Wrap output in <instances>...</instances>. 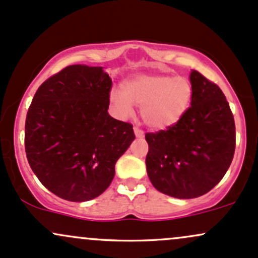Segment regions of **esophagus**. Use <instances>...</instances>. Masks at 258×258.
I'll list each match as a JSON object with an SVG mask.
<instances>
[{
	"label": "esophagus",
	"instance_id": "1",
	"mask_svg": "<svg viewBox=\"0 0 258 258\" xmlns=\"http://www.w3.org/2000/svg\"><path fill=\"white\" fill-rule=\"evenodd\" d=\"M134 134L137 138H144V132L140 128H138V126L134 128Z\"/></svg>",
	"mask_w": 258,
	"mask_h": 258
}]
</instances>
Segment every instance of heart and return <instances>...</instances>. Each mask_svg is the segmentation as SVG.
<instances>
[{
    "instance_id": "b5f03b06",
    "label": "heart",
    "mask_w": 258,
    "mask_h": 258,
    "mask_svg": "<svg viewBox=\"0 0 258 258\" xmlns=\"http://www.w3.org/2000/svg\"><path fill=\"white\" fill-rule=\"evenodd\" d=\"M192 82L184 76L140 74L123 82L120 92H112L110 102L123 115L140 108L146 125L166 129L179 120L190 106Z\"/></svg>"
}]
</instances>
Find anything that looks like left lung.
<instances>
[{
	"label": "left lung",
	"mask_w": 258,
	"mask_h": 258,
	"mask_svg": "<svg viewBox=\"0 0 258 258\" xmlns=\"http://www.w3.org/2000/svg\"><path fill=\"white\" fill-rule=\"evenodd\" d=\"M190 107L166 130L146 133V171L159 192L179 199L201 197L217 185L235 152V121L218 85L198 71L189 76Z\"/></svg>",
	"instance_id": "obj_1"
}]
</instances>
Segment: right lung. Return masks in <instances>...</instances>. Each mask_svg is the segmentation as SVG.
<instances>
[{
    "mask_svg": "<svg viewBox=\"0 0 258 258\" xmlns=\"http://www.w3.org/2000/svg\"><path fill=\"white\" fill-rule=\"evenodd\" d=\"M110 88L102 68L70 65L33 97L24 133L27 159L41 184L65 201L102 195L135 139L132 124L108 114Z\"/></svg>",
    "mask_w": 258,
    "mask_h": 258,
    "instance_id": "1",
    "label": "right lung"
}]
</instances>
